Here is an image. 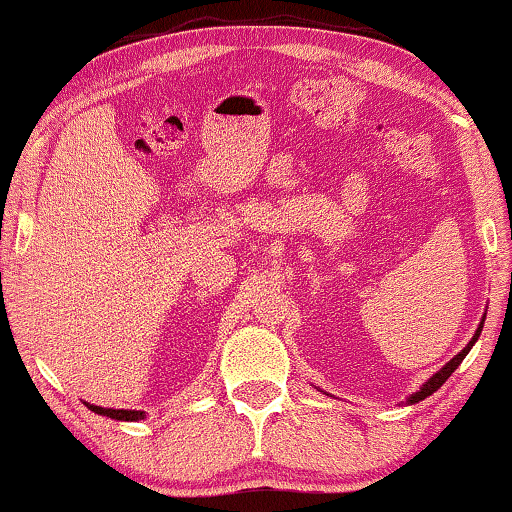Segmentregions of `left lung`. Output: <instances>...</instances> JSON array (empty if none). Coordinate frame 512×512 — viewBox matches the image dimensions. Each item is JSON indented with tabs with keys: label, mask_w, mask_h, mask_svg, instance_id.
<instances>
[{
	"label": "left lung",
	"mask_w": 512,
	"mask_h": 512,
	"mask_svg": "<svg viewBox=\"0 0 512 512\" xmlns=\"http://www.w3.org/2000/svg\"><path fill=\"white\" fill-rule=\"evenodd\" d=\"M483 321L485 319H481V323H478V328H476V332H474V337H472V342H469L465 348H462V351L456 355V358H453V360H449V362H446L444 364V367L440 369V371H437L435 373V376H431V378H428L426 380V383L424 385H421L419 387V392H415V394H412L410 396V399H408V403L412 405V403H419V401H424L426 399V396H431L433 392H437V389H440L444 383H446V378H449L451 376V373L453 371H456L458 367H460V362L462 360H465V355L469 353V351H472V346L476 344V339L478 337H481V330H483Z\"/></svg>",
	"instance_id": "obj_1"
}]
</instances>
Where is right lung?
I'll list each match as a JSON object with an SVG mask.
<instances>
[{
  "label": "right lung",
  "mask_w": 512,
  "mask_h": 512,
  "mask_svg": "<svg viewBox=\"0 0 512 512\" xmlns=\"http://www.w3.org/2000/svg\"><path fill=\"white\" fill-rule=\"evenodd\" d=\"M86 405L95 412V415L111 417L118 421H139L145 417V412H141V410H113V408H100V405H93V403H86Z\"/></svg>",
  "instance_id": "obj_1"
}]
</instances>
